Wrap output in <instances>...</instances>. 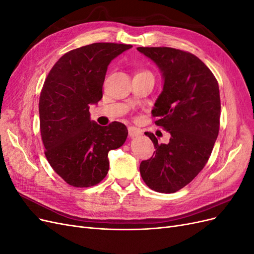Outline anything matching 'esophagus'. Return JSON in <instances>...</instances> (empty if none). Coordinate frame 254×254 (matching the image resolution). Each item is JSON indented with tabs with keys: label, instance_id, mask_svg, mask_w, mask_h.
Masks as SVG:
<instances>
[{
	"label": "esophagus",
	"instance_id": "esophagus-1",
	"mask_svg": "<svg viewBox=\"0 0 254 254\" xmlns=\"http://www.w3.org/2000/svg\"><path fill=\"white\" fill-rule=\"evenodd\" d=\"M128 132H129L130 137H135V136L141 134L140 130L136 129L135 127H128Z\"/></svg>",
	"mask_w": 254,
	"mask_h": 254
}]
</instances>
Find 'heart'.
Masks as SVG:
<instances>
[{
	"instance_id": "1",
	"label": "heart",
	"mask_w": 254,
	"mask_h": 254,
	"mask_svg": "<svg viewBox=\"0 0 254 254\" xmlns=\"http://www.w3.org/2000/svg\"><path fill=\"white\" fill-rule=\"evenodd\" d=\"M139 73H149V72H147V71H142V72H139Z\"/></svg>"
}]
</instances>
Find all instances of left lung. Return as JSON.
Listing matches in <instances>:
<instances>
[{
	"mask_svg": "<svg viewBox=\"0 0 254 254\" xmlns=\"http://www.w3.org/2000/svg\"><path fill=\"white\" fill-rule=\"evenodd\" d=\"M160 67L162 93L151 111L155 124L171 133L168 144L142 161L140 173L149 189L171 194L181 190L201 172L219 132L220 96L217 79L191 53L173 48H137Z\"/></svg>",
	"mask_w": 254,
	"mask_h": 254,
	"instance_id": "1",
	"label": "left lung"
}]
</instances>
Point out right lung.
Instances as JSON below:
<instances>
[{"label": "right lung", "instance_id": "right-lung-1", "mask_svg": "<svg viewBox=\"0 0 254 254\" xmlns=\"http://www.w3.org/2000/svg\"><path fill=\"white\" fill-rule=\"evenodd\" d=\"M130 44L92 43L61 56L45 78L39 98L44 155L55 173L75 188L101 182L109 171L108 152L125 143L120 122L101 126L90 121V106L103 97L111 60Z\"/></svg>", "mask_w": 254, "mask_h": 254}]
</instances>
